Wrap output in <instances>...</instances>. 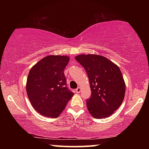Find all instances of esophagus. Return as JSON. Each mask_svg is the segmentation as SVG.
<instances>
[{
    "mask_svg": "<svg viewBox=\"0 0 149 149\" xmlns=\"http://www.w3.org/2000/svg\"><path fill=\"white\" fill-rule=\"evenodd\" d=\"M81 91V88L79 87H78L76 89H75V92L77 93H79Z\"/></svg>",
    "mask_w": 149,
    "mask_h": 149,
    "instance_id": "34e87169",
    "label": "esophagus"
}]
</instances>
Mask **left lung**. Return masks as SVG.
I'll list each match as a JSON object with an SVG mask.
<instances>
[{
  "instance_id": "obj_1",
  "label": "left lung",
  "mask_w": 149,
  "mask_h": 149,
  "mask_svg": "<svg viewBox=\"0 0 149 149\" xmlns=\"http://www.w3.org/2000/svg\"><path fill=\"white\" fill-rule=\"evenodd\" d=\"M75 58L89 78L91 95L86 103L90 114L97 119L110 116L125 96V85L119 67L100 55L80 54Z\"/></svg>"
}]
</instances>
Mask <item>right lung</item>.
<instances>
[{
  "label": "right lung",
  "mask_w": 149,
  "mask_h": 149,
  "mask_svg": "<svg viewBox=\"0 0 149 149\" xmlns=\"http://www.w3.org/2000/svg\"><path fill=\"white\" fill-rule=\"evenodd\" d=\"M69 57L50 55L31 68L27 79V97L34 109L44 116H58L74 93L67 87L64 69Z\"/></svg>",
  "instance_id": "obj_1"
}]
</instances>
